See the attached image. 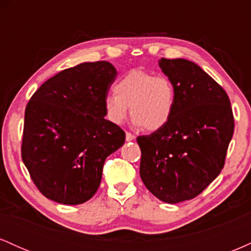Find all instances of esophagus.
Here are the masks:
<instances>
[{"label": "esophagus", "mask_w": 251, "mask_h": 251, "mask_svg": "<svg viewBox=\"0 0 251 251\" xmlns=\"http://www.w3.org/2000/svg\"><path fill=\"white\" fill-rule=\"evenodd\" d=\"M134 134H132V133H129V132H126V140H127V142H132V140H134Z\"/></svg>", "instance_id": "34e87169"}]
</instances>
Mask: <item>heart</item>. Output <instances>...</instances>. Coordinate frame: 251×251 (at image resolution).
<instances>
[{
    "mask_svg": "<svg viewBox=\"0 0 251 251\" xmlns=\"http://www.w3.org/2000/svg\"><path fill=\"white\" fill-rule=\"evenodd\" d=\"M114 93L103 99L105 116L112 124L122 125L131 113L135 126L158 131L171 120L176 107V89L168 76L132 70L114 85Z\"/></svg>",
    "mask_w": 251,
    "mask_h": 251,
    "instance_id": "b5f03b06",
    "label": "heart"
}]
</instances>
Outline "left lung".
<instances>
[{
    "instance_id": "left-lung-1",
    "label": "left lung",
    "mask_w": 251,
    "mask_h": 251,
    "mask_svg": "<svg viewBox=\"0 0 251 251\" xmlns=\"http://www.w3.org/2000/svg\"><path fill=\"white\" fill-rule=\"evenodd\" d=\"M176 89L171 120L137 138L140 177L151 194L175 204L195 198L221 174L234 134L227 94L200 66L185 59L159 60Z\"/></svg>"
}]
</instances>
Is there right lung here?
I'll return each mask as SVG.
<instances>
[{
  "label": "right lung",
  "mask_w": 251,
  "mask_h": 251,
  "mask_svg": "<svg viewBox=\"0 0 251 251\" xmlns=\"http://www.w3.org/2000/svg\"><path fill=\"white\" fill-rule=\"evenodd\" d=\"M116 77L107 61L83 62L48 79L30 98L21 154L45 197L76 205L97 192L105 159L125 143V132L103 111Z\"/></svg>",
  "instance_id": "add662e5"
}]
</instances>
